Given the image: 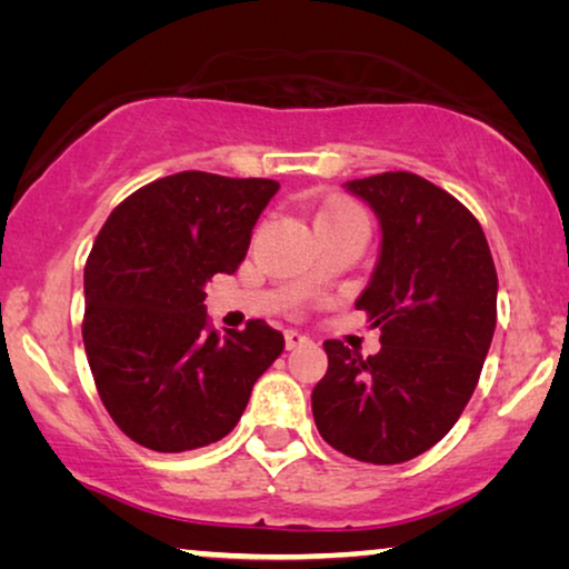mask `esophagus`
Instances as JSON below:
<instances>
[{"instance_id": "esophagus-1", "label": "esophagus", "mask_w": 569, "mask_h": 569, "mask_svg": "<svg viewBox=\"0 0 569 569\" xmlns=\"http://www.w3.org/2000/svg\"><path fill=\"white\" fill-rule=\"evenodd\" d=\"M308 337L306 333H300V331H284V347L287 349H298V347H302V345H308Z\"/></svg>"}]
</instances>
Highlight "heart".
<instances>
[{"mask_svg":"<svg viewBox=\"0 0 569 569\" xmlns=\"http://www.w3.org/2000/svg\"><path fill=\"white\" fill-rule=\"evenodd\" d=\"M347 212H357V209L352 204H347V201L333 199L321 209V212H318V220H329V217H339V214H347Z\"/></svg>","mask_w":569,"mask_h":569,"instance_id":"1","label":"heart"}]
</instances>
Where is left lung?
Here are the masks:
<instances>
[{
  "instance_id": "1",
  "label": "left lung",
  "mask_w": 569,
  "mask_h": 569,
  "mask_svg": "<svg viewBox=\"0 0 569 569\" xmlns=\"http://www.w3.org/2000/svg\"><path fill=\"white\" fill-rule=\"evenodd\" d=\"M378 217L380 248L355 306L380 326V352L323 341L329 370L310 396L331 448L401 463L458 422L497 323V271L485 230L461 201L415 173L347 181Z\"/></svg>"
}]
</instances>
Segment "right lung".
Wrapping results in <instances>:
<instances>
[{
	"label": "right lung",
	"instance_id": "right-lung-1",
	"mask_svg": "<svg viewBox=\"0 0 569 569\" xmlns=\"http://www.w3.org/2000/svg\"><path fill=\"white\" fill-rule=\"evenodd\" d=\"M269 178L186 170L147 183L108 217L84 263L82 339L98 393L139 446L183 453L238 425L253 383L282 355L267 321L207 329L204 287L246 259Z\"/></svg>",
	"mask_w": 569,
	"mask_h": 569
}]
</instances>
